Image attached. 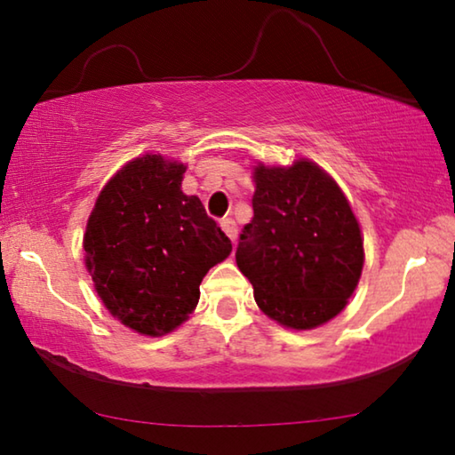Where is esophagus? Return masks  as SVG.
<instances>
[{
    "mask_svg": "<svg viewBox=\"0 0 455 455\" xmlns=\"http://www.w3.org/2000/svg\"><path fill=\"white\" fill-rule=\"evenodd\" d=\"M220 227H222V230H225L227 233V236L230 241H236V225H235V220L233 219H222L220 220Z\"/></svg>",
    "mask_w": 455,
    "mask_h": 455,
    "instance_id": "1",
    "label": "esophagus"
}]
</instances>
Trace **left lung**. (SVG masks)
I'll return each mask as SVG.
<instances>
[{"label": "left lung", "mask_w": 455, "mask_h": 455, "mask_svg": "<svg viewBox=\"0 0 455 455\" xmlns=\"http://www.w3.org/2000/svg\"><path fill=\"white\" fill-rule=\"evenodd\" d=\"M257 307L290 329L331 321L354 294L363 241L349 202L310 161L255 167L253 220L236 247Z\"/></svg>", "instance_id": "left-lung-1"}]
</instances>
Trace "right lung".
Returning a JSON list of instances; mask_svg holds the SVG:
<instances>
[{
  "label": "right lung",
  "mask_w": 455,
  "mask_h": 455,
  "mask_svg": "<svg viewBox=\"0 0 455 455\" xmlns=\"http://www.w3.org/2000/svg\"><path fill=\"white\" fill-rule=\"evenodd\" d=\"M186 165L145 155L98 196L84 249L106 308L142 335L180 327L200 298L202 277L233 245L200 198L181 192Z\"/></svg>",
  "instance_id": "add662e5"
}]
</instances>
